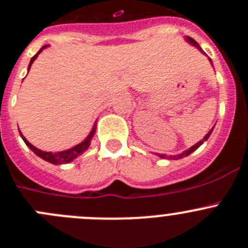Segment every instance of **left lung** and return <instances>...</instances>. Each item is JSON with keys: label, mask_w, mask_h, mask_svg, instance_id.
Returning <instances> with one entry per match:
<instances>
[{"label": "left lung", "mask_w": 248, "mask_h": 248, "mask_svg": "<svg viewBox=\"0 0 248 248\" xmlns=\"http://www.w3.org/2000/svg\"><path fill=\"white\" fill-rule=\"evenodd\" d=\"M185 41L188 42L189 44H191V46H195V48H198V49H199V50H200V52L202 53V54H205V53H204V50H202V49L200 48V46H199V44L196 43V42L194 41L193 38H190V37H188V35H186V37H185ZM205 55H206V54H205ZM209 60H210L211 65H213V62H211V59H210V58H209ZM214 127H215V126H214ZM214 127H213V128L210 129V131H209V132L206 133V135H205V137L202 138V140H199V142H198V143H196V144H194L193 147H190V148H188V149H186V151H184V152H182V153H179V155H160V153H155V155H157L158 157L163 158V159H175V160H177V159H182V158L186 157V155H190V153H193L194 151H196V149L199 148V147L202 146V143H204L205 140H207V138L210 137L211 132H213Z\"/></svg>", "instance_id": "obj_1"}]
</instances>
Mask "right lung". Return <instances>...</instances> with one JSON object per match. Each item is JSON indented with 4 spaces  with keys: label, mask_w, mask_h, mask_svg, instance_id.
I'll use <instances>...</instances> for the list:
<instances>
[{
    "label": "right lung",
    "mask_w": 248,
    "mask_h": 248,
    "mask_svg": "<svg viewBox=\"0 0 248 248\" xmlns=\"http://www.w3.org/2000/svg\"><path fill=\"white\" fill-rule=\"evenodd\" d=\"M48 46H42L41 50L37 53V54L34 55V57L31 59L30 62V65H28V71H30L31 66H32L33 62H34L35 59H37L38 54L43 50V49H46ZM95 132H96V121H95V124H93V128H91L90 133L88 135V137L85 138V140H82V142H80L79 144H77V146L71 147V148L69 149H65V151H62V152H46V151H42V149L37 148V147H34L33 144H31L28 140H26V137H24L23 135H22V132L19 131V135H21L22 140H24V143L27 144V146L30 147V149L32 152H34L35 155H38V157H41L42 159H44L46 162H49L52 163V164H55V166H58V164H65V163H70L71 160H74L75 158L79 157L80 155H82L84 152L86 151V149L90 147V143H91V140H93V135H95Z\"/></svg>",
    "instance_id": "1"
}]
</instances>
